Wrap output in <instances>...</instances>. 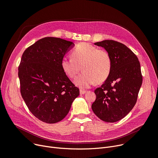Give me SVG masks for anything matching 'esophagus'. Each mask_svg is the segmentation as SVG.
Masks as SVG:
<instances>
[{"label": "esophagus", "mask_w": 158, "mask_h": 158, "mask_svg": "<svg viewBox=\"0 0 158 158\" xmlns=\"http://www.w3.org/2000/svg\"><path fill=\"white\" fill-rule=\"evenodd\" d=\"M85 93H86V91H85V90H82V89L80 90V94H84Z\"/></svg>", "instance_id": "1"}]
</instances>
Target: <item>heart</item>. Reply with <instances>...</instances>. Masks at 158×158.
<instances>
[{"label": "heart", "instance_id": "b5f03b06", "mask_svg": "<svg viewBox=\"0 0 158 158\" xmlns=\"http://www.w3.org/2000/svg\"><path fill=\"white\" fill-rule=\"evenodd\" d=\"M60 65L64 73L74 78L81 69L84 73L74 80L81 89L103 83L110 75L112 60L109 52L88 43H80L71 52V58H62Z\"/></svg>", "mask_w": 158, "mask_h": 158}]
</instances>
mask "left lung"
I'll use <instances>...</instances> for the list:
<instances>
[{"label": "left lung", "mask_w": 158, "mask_h": 158, "mask_svg": "<svg viewBox=\"0 0 158 158\" xmlns=\"http://www.w3.org/2000/svg\"><path fill=\"white\" fill-rule=\"evenodd\" d=\"M94 44L109 52L112 69L107 79L94 91L96 98L91 107L103 121L116 122L128 114L136 103L143 81L140 64L122 43L106 40Z\"/></svg>", "instance_id": "left-lung-1"}]
</instances>
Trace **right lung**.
<instances>
[{"label": "right lung", "mask_w": 158, "mask_h": 158, "mask_svg": "<svg viewBox=\"0 0 158 158\" xmlns=\"http://www.w3.org/2000/svg\"><path fill=\"white\" fill-rule=\"evenodd\" d=\"M72 42L45 37L27 48L19 67L20 93L30 112L40 121L63 119L79 96V89L64 73L61 60Z\"/></svg>", "instance_id": "obj_1"}]
</instances>
